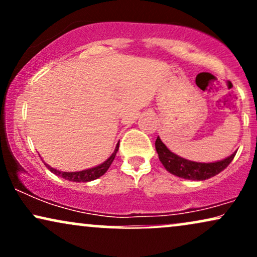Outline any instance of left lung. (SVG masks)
<instances>
[{
    "instance_id": "left-lung-1",
    "label": "left lung",
    "mask_w": 257,
    "mask_h": 257,
    "mask_svg": "<svg viewBox=\"0 0 257 257\" xmlns=\"http://www.w3.org/2000/svg\"><path fill=\"white\" fill-rule=\"evenodd\" d=\"M156 150H157L159 161L170 174L182 179L199 180V181L213 178L222 172L223 169H226L237 153L235 151L229 157L222 159V161L214 162V163H199V162L188 161V159L179 157L162 143L159 137L156 140Z\"/></svg>"
}]
</instances>
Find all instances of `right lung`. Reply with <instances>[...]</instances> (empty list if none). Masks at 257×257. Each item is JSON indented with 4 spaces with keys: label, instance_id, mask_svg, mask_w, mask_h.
<instances>
[{
    "label": "right lung",
    "instance_id": "right-lung-1",
    "mask_svg": "<svg viewBox=\"0 0 257 257\" xmlns=\"http://www.w3.org/2000/svg\"><path fill=\"white\" fill-rule=\"evenodd\" d=\"M118 147H119V143L117 144L116 149H114V151L112 155L108 157L104 163L99 164V166L94 167V168H89V169H85V170H81V172H60V170H57L54 169V168L49 167L48 164H46V167L48 168L49 170L53 174H55V175L60 176V178H63L65 180H69V181H73V182H88V181H91V180H95L100 178V176H102L104 174L107 172L108 168L112 164V162H113L114 157H116V153L118 151Z\"/></svg>",
    "mask_w": 257,
    "mask_h": 257
}]
</instances>
